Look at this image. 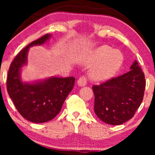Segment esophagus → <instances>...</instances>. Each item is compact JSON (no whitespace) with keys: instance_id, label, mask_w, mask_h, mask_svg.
I'll list each match as a JSON object with an SVG mask.
<instances>
[{"instance_id":"esophagus-1","label":"esophagus","mask_w":155,"mask_h":155,"mask_svg":"<svg viewBox=\"0 0 155 155\" xmlns=\"http://www.w3.org/2000/svg\"><path fill=\"white\" fill-rule=\"evenodd\" d=\"M87 84V80L85 77H82L80 78V79L78 80V85L80 86V87H84Z\"/></svg>"}]
</instances>
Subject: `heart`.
Returning a JSON list of instances; mask_svg holds the SVG:
<instances>
[{
  "mask_svg": "<svg viewBox=\"0 0 155 155\" xmlns=\"http://www.w3.org/2000/svg\"><path fill=\"white\" fill-rule=\"evenodd\" d=\"M124 56L119 51L103 45L94 51L87 64L95 65L90 73L94 81L106 82L117 75L124 64Z\"/></svg>",
  "mask_w": 155,
  "mask_h": 155,
  "instance_id": "obj_1",
  "label": "heart"
}]
</instances>
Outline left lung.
I'll use <instances>...</instances> for the list:
<instances>
[{
	"label": "left lung",
	"instance_id": "8db88e82",
	"mask_svg": "<svg viewBox=\"0 0 155 155\" xmlns=\"http://www.w3.org/2000/svg\"><path fill=\"white\" fill-rule=\"evenodd\" d=\"M130 71L92 87L94 110L106 124L117 126L130 120L140 106L145 88V75L135 60Z\"/></svg>",
	"mask_w": 155,
	"mask_h": 155
}]
</instances>
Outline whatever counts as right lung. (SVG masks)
<instances>
[{
	"label": "right lung",
	"mask_w": 155,
	"mask_h": 155,
	"mask_svg": "<svg viewBox=\"0 0 155 155\" xmlns=\"http://www.w3.org/2000/svg\"><path fill=\"white\" fill-rule=\"evenodd\" d=\"M51 37L47 34L23 48L12 62L8 75V92L17 110L25 119L37 124L49 121L61 111L75 80L73 77H49L31 82L22 80L29 48L43 45Z\"/></svg>",
	"instance_id": "add662e5"
}]
</instances>
